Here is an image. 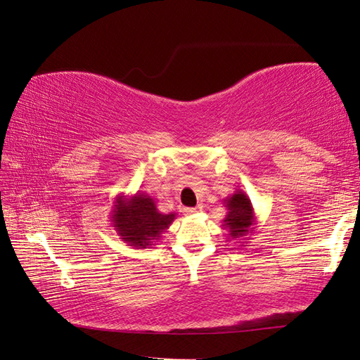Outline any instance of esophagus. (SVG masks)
<instances>
[{
	"label": "esophagus",
	"mask_w": 360,
	"mask_h": 360,
	"mask_svg": "<svg viewBox=\"0 0 360 360\" xmlns=\"http://www.w3.org/2000/svg\"><path fill=\"white\" fill-rule=\"evenodd\" d=\"M198 210H200V207H186L184 213L186 215H193V213H196Z\"/></svg>",
	"instance_id": "obj_1"
}]
</instances>
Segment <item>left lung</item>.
Listing matches in <instances>:
<instances>
[{"mask_svg": "<svg viewBox=\"0 0 360 360\" xmlns=\"http://www.w3.org/2000/svg\"><path fill=\"white\" fill-rule=\"evenodd\" d=\"M227 215L223 219V229L227 231L229 241L249 240V235L255 232L257 215L249 196L243 190H236L231 196L223 200ZM246 243V241H241Z\"/></svg>", "mask_w": 360, "mask_h": 360, "instance_id": "left-lung-1", "label": "left lung"}]
</instances>
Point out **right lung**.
Here are the masks:
<instances>
[{"label": "right lung", "instance_id": "right-lung-1", "mask_svg": "<svg viewBox=\"0 0 360 360\" xmlns=\"http://www.w3.org/2000/svg\"><path fill=\"white\" fill-rule=\"evenodd\" d=\"M176 213H162L148 193H120L114 198L110 221L122 241L136 249H147L156 244L172 226Z\"/></svg>", "mask_w": 360, "mask_h": 360}]
</instances>
